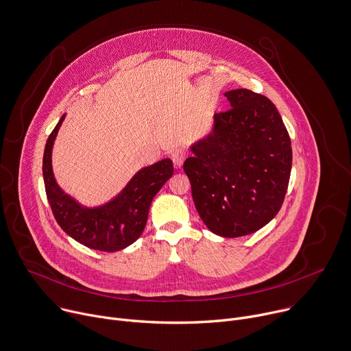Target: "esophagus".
<instances>
[{
    "label": "esophagus",
    "instance_id": "esophagus-1",
    "mask_svg": "<svg viewBox=\"0 0 351 351\" xmlns=\"http://www.w3.org/2000/svg\"><path fill=\"white\" fill-rule=\"evenodd\" d=\"M171 159H173V163L176 166V169H181L185 159H186V152L185 149H176L173 154H171Z\"/></svg>",
    "mask_w": 351,
    "mask_h": 351
}]
</instances>
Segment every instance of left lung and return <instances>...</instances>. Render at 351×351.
<instances>
[{
	"label": "left lung",
	"instance_id": "obj_1",
	"mask_svg": "<svg viewBox=\"0 0 351 351\" xmlns=\"http://www.w3.org/2000/svg\"><path fill=\"white\" fill-rule=\"evenodd\" d=\"M231 109L189 147L184 171L206 227L238 238L267 226L281 208L292 169L288 130L264 95L239 88L224 94Z\"/></svg>",
	"mask_w": 351,
	"mask_h": 351
}]
</instances>
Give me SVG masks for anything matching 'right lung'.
Segmentation results:
<instances>
[{
	"mask_svg": "<svg viewBox=\"0 0 351 351\" xmlns=\"http://www.w3.org/2000/svg\"><path fill=\"white\" fill-rule=\"evenodd\" d=\"M64 117L66 113L48 136L43 158L45 192L53 217L70 238L90 249L123 250L141 237L155 195L174 173L173 162L166 158L139 169L116 196L86 206L60 188L52 170V149Z\"/></svg>",
	"mask_w": 351,
	"mask_h": 351,
	"instance_id": "add662e5",
	"label": "right lung"
}]
</instances>
